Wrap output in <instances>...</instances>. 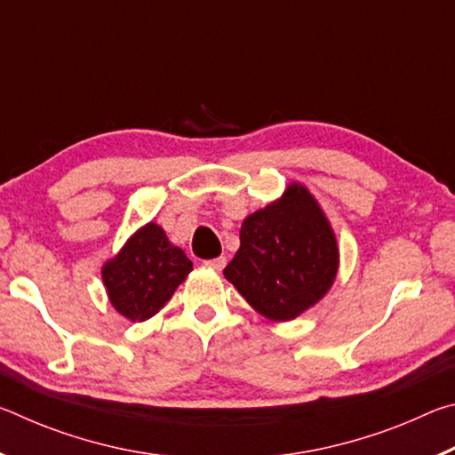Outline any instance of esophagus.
Listing matches in <instances>:
<instances>
[{"instance_id":"34e87169","label":"esophagus","mask_w":455,"mask_h":455,"mask_svg":"<svg viewBox=\"0 0 455 455\" xmlns=\"http://www.w3.org/2000/svg\"><path fill=\"white\" fill-rule=\"evenodd\" d=\"M227 265V259L225 257H217V259H211V260H204V267L212 268V271H222Z\"/></svg>"}]
</instances>
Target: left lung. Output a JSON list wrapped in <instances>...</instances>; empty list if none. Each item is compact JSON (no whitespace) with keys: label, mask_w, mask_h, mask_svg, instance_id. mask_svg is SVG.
Here are the masks:
<instances>
[{"label":"left lung","mask_w":455,"mask_h":455,"mask_svg":"<svg viewBox=\"0 0 455 455\" xmlns=\"http://www.w3.org/2000/svg\"><path fill=\"white\" fill-rule=\"evenodd\" d=\"M337 271L339 244L325 211L305 184L291 182L243 220L241 246L222 275L259 315L284 323L317 305Z\"/></svg>","instance_id":"left-lung-1"}]
</instances>
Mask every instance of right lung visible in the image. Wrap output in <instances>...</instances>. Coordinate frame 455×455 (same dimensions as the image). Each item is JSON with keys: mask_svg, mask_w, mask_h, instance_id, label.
<instances>
[{"mask_svg": "<svg viewBox=\"0 0 455 455\" xmlns=\"http://www.w3.org/2000/svg\"><path fill=\"white\" fill-rule=\"evenodd\" d=\"M192 271V260L150 220L128 236L116 255L104 260L102 283L108 301L132 323L154 317L171 301Z\"/></svg>", "mask_w": 455, "mask_h": 455, "instance_id": "obj_1", "label": "right lung"}]
</instances>
